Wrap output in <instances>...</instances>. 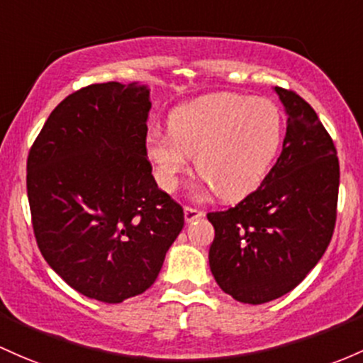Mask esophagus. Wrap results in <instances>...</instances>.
<instances>
[{
  "mask_svg": "<svg viewBox=\"0 0 363 363\" xmlns=\"http://www.w3.org/2000/svg\"><path fill=\"white\" fill-rule=\"evenodd\" d=\"M203 212H200V210H196V208H191V206H186L184 208V220L188 222V224H191V222H194V220H198V218H201L203 217Z\"/></svg>",
  "mask_w": 363,
  "mask_h": 363,
  "instance_id": "esophagus-1",
  "label": "esophagus"
}]
</instances>
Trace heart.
<instances>
[{
    "mask_svg": "<svg viewBox=\"0 0 363 363\" xmlns=\"http://www.w3.org/2000/svg\"><path fill=\"white\" fill-rule=\"evenodd\" d=\"M169 133L151 129L145 151L163 191H174L194 157V169L225 201L253 193L272 169L284 121L276 103L236 93L206 94L177 106Z\"/></svg>",
    "mask_w": 363,
    "mask_h": 363,
    "instance_id": "heart-1",
    "label": "heart"
}]
</instances>
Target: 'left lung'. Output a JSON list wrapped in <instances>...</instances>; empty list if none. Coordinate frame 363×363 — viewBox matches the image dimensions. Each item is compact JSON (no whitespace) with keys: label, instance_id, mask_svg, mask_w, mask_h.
Masks as SVG:
<instances>
[{"label":"left lung","instance_id":"left-lung-1","mask_svg":"<svg viewBox=\"0 0 363 363\" xmlns=\"http://www.w3.org/2000/svg\"><path fill=\"white\" fill-rule=\"evenodd\" d=\"M284 106L281 157L255 193L208 213V262L220 289L260 305L296 288L328 250L336 224L340 162L317 113L293 91L274 87Z\"/></svg>","mask_w":363,"mask_h":363}]
</instances>
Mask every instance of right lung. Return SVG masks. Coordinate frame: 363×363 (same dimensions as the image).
Masks as SVG:
<instances>
[{
	"instance_id": "right-lung-1",
	"label": "right lung",
	"mask_w": 363,
	"mask_h": 363,
	"mask_svg": "<svg viewBox=\"0 0 363 363\" xmlns=\"http://www.w3.org/2000/svg\"><path fill=\"white\" fill-rule=\"evenodd\" d=\"M148 84L105 82L51 111L27 158V196L45 260L103 303L145 293L184 227L145 151Z\"/></svg>"
}]
</instances>
